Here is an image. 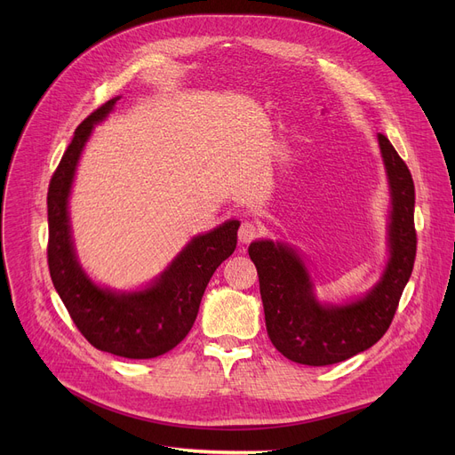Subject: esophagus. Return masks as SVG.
<instances>
[{"mask_svg":"<svg viewBox=\"0 0 455 455\" xmlns=\"http://www.w3.org/2000/svg\"><path fill=\"white\" fill-rule=\"evenodd\" d=\"M259 234H261V228H259V225L254 223V221H243L242 227H240V232H237V235H240V242H242V243H251V242H254Z\"/></svg>","mask_w":455,"mask_h":455,"instance_id":"obj_1","label":"esophagus"}]
</instances>
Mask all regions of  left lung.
<instances>
[{
    "label": "left lung",
    "mask_w": 455,
    "mask_h": 455,
    "mask_svg": "<svg viewBox=\"0 0 455 455\" xmlns=\"http://www.w3.org/2000/svg\"><path fill=\"white\" fill-rule=\"evenodd\" d=\"M378 141L393 197L391 259L367 297L347 306H321L302 259L291 247L273 242H254L249 247L259 278L267 336L295 363L324 367L371 348L391 326L411 276L417 254L415 184L391 141L384 134H378Z\"/></svg>",
    "instance_id": "obj_1"
}]
</instances>
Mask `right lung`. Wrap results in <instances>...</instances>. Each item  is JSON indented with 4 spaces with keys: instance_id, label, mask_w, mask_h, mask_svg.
I'll use <instances>...</instances> for the list:
<instances>
[{
    "instance_id": "obj_1",
    "label": "right lung",
    "mask_w": 455,
    "mask_h": 455,
    "mask_svg": "<svg viewBox=\"0 0 455 455\" xmlns=\"http://www.w3.org/2000/svg\"><path fill=\"white\" fill-rule=\"evenodd\" d=\"M114 98L93 110L76 129L47 189V266L57 293L84 339L98 350L149 360L175 348L199 314L206 285L237 243V221H227L196 240L164 275L140 293H112L90 282L74 252L68 220V196L76 167L93 124L112 110Z\"/></svg>"
}]
</instances>
